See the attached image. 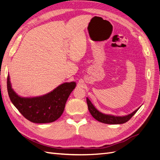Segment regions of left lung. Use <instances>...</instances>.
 Listing matches in <instances>:
<instances>
[{"label":"left lung","instance_id":"8db88e82","mask_svg":"<svg viewBox=\"0 0 160 160\" xmlns=\"http://www.w3.org/2000/svg\"><path fill=\"white\" fill-rule=\"evenodd\" d=\"M87 102L88 110L92 116L97 121L108 124H120L126 123V122H128L135 113H136V112L139 109L138 108L137 109L135 110L134 112L129 114V115H127L125 116H114L112 115H107V114H104L98 111V110L94 107V105L92 104L91 101H90L88 98H87Z\"/></svg>","mask_w":160,"mask_h":160}]
</instances>
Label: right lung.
Wrapping results in <instances>:
<instances>
[{"label":"right lung","instance_id":"add662e5","mask_svg":"<svg viewBox=\"0 0 160 160\" xmlns=\"http://www.w3.org/2000/svg\"><path fill=\"white\" fill-rule=\"evenodd\" d=\"M76 85L75 82H65L45 95L24 98L18 96L12 89L9 76L7 77V91L12 103L24 118L37 124L52 122L62 115L66 101Z\"/></svg>","mask_w":160,"mask_h":160}]
</instances>
